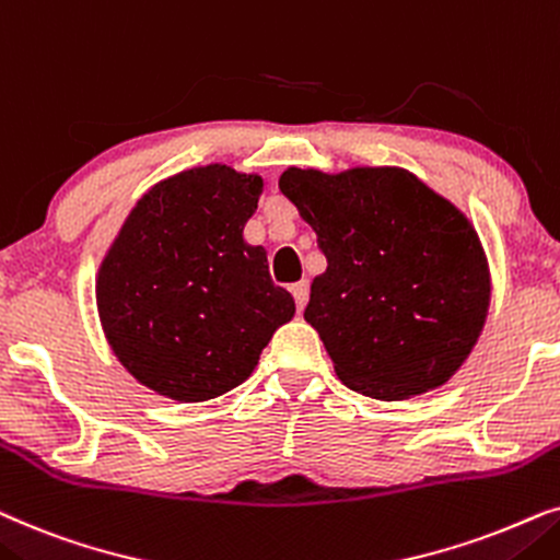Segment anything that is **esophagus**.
<instances>
[{
    "mask_svg": "<svg viewBox=\"0 0 560 560\" xmlns=\"http://www.w3.org/2000/svg\"><path fill=\"white\" fill-rule=\"evenodd\" d=\"M292 294H294V302H296V310H304V304H307L310 300V281L302 279L296 281V284H292Z\"/></svg>",
    "mask_w": 560,
    "mask_h": 560,
    "instance_id": "34e87169",
    "label": "esophagus"
}]
</instances>
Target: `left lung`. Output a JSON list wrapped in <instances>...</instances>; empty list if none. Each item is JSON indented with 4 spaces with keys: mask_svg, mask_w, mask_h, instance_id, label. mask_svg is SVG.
<instances>
[{
    "mask_svg": "<svg viewBox=\"0 0 560 560\" xmlns=\"http://www.w3.org/2000/svg\"><path fill=\"white\" fill-rule=\"evenodd\" d=\"M279 189L327 258L304 319L340 382L382 401L448 382L489 310V266L471 222L405 168H287Z\"/></svg>",
    "mask_w": 560,
    "mask_h": 560,
    "instance_id": "8db88e82",
    "label": "left lung"
}]
</instances>
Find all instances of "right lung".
<instances>
[{
  "instance_id": "add662e5",
  "label": "right lung",
  "mask_w": 560,
  "mask_h": 560,
  "mask_svg": "<svg viewBox=\"0 0 560 560\" xmlns=\"http://www.w3.org/2000/svg\"><path fill=\"white\" fill-rule=\"evenodd\" d=\"M264 178L191 168L155 184L128 214L96 279L112 350L148 389L176 401L220 397L256 369L294 317L266 250L243 241Z\"/></svg>"
}]
</instances>
